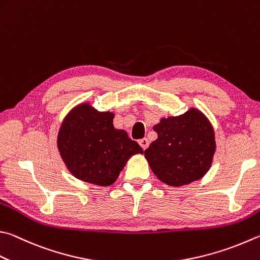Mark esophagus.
I'll list each match as a JSON object with an SVG mask.
<instances>
[{"label":"esophagus","mask_w":260,"mask_h":260,"mask_svg":"<svg viewBox=\"0 0 260 260\" xmlns=\"http://www.w3.org/2000/svg\"><path fill=\"white\" fill-rule=\"evenodd\" d=\"M139 144L141 145V148H142L143 150H146V149H148V146H149V140L148 139L140 140L139 141Z\"/></svg>","instance_id":"obj_1"}]
</instances>
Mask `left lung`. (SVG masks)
Returning a JSON list of instances; mask_svg holds the SVG:
<instances>
[{"label":"left lung","instance_id":"8db88e82","mask_svg":"<svg viewBox=\"0 0 260 260\" xmlns=\"http://www.w3.org/2000/svg\"><path fill=\"white\" fill-rule=\"evenodd\" d=\"M158 139L144 151L152 172L171 186H181L208 172L215 153L214 129L193 108L177 117L162 118L153 127Z\"/></svg>","mask_w":260,"mask_h":260}]
</instances>
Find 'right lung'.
Segmentation results:
<instances>
[{
    "label": "right lung",
    "mask_w": 260,
    "mask_h": 260,
    "mask_svg": "<svg viewBox=\"0 0 260 260\" xmlns=\"http://www.w3.org/2000/svg\"><path fill=\"white\" fill-rule=\"evenodd\" d=\"M112 112H99L83 103L64 118L58 135V149L70 173L81 181L111 185L141 146L125 131L116 129Z\"/></svg>",
    "instance_id": "obj_1"
}]
</instances>
